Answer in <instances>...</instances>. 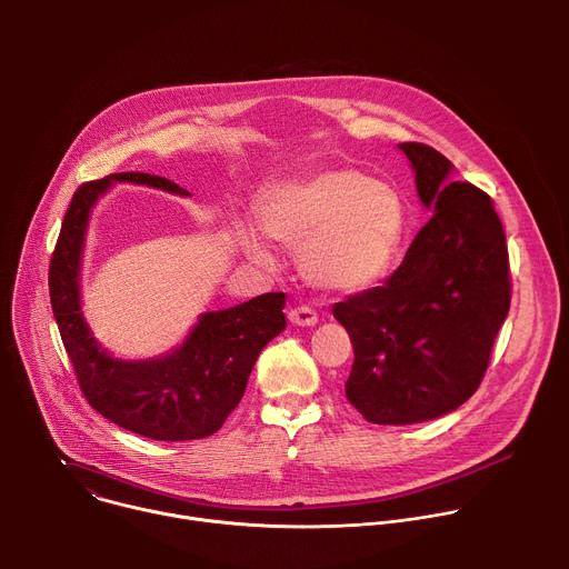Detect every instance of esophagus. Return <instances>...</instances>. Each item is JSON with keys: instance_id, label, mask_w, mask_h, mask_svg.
I'll return each mask as SVG.
<instances>
[{"instance_id": "esophagus-1", "label": "esophagus", "mask_w": 569, "mask_h": 569, "mask_svg": "<svg viewBox=\"0 0 569 569\" xmlns=\"http://www.w3.org/2000/svg\"><path fill=\"white\" fill-rule=\"evenodd\" d=\"M288 319L295 323V327H315L317 312L310 306H295L288 310Z\"/></svg>"}]
</instances>
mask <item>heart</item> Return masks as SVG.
I'll return each mask as SVG.
<instances>
[{
  "mask_svg": "<svg viewBox=\"0 0 569 569\" xmlns=\"http://www.w3.org/2000/svg\"><path fill=\"white\" fill-rule=\"evenodd\" d=\"M261 222L270 238L301 248V270L312 283L358 292L389 272L410 216L391 184L351 167H329L279 187L266 200ZM246 248L254 259L272 261L252 231Z\"/></svg>",
  "mask_w": 569,
  "mask_h": 569,
  "instance_id": "heart-1",
  "label": "heart"
}]
</instances>
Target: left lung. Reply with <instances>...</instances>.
<instances>
[{"label":"left lung","instance_id":"left-lung-1","mask_svg":"<svg viewBox=\"0 0 569 569\" xmlns=\"http://www.w3.org/2000/svg\"><path fill=\"white\" fill-rule=\"evenodd\" d=\"M398 148L435 213L382 286L333 306L353 345L347 398L378 426L430 421L466 402L511 306L507 236L491 196L450 182L452 164L432 146Z\"/></svg>","mask_w":569,"mask_h":569}]
</instances>
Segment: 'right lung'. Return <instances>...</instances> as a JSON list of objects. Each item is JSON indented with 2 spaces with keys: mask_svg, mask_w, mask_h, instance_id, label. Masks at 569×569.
Listing matches in <instances>:
<instances>
[{
  "mask_svg": "<svg viewBox=\"0 0 569 569\" xmlns=\"http://www.w3.org/2000/svg\"><path fill=\"white\" fill-rule=\"evenodd\" d=\"M112 180L189 196L167 178L134 171L76 189L51 254L49 297L78 387L99 415L134 435L157 441L211 437L246 393L261 349L286 329V295L266 292L202 315L187 342L167 358L148 362L110 358L80 315L78 268L90 209Z\"/></svg>",
  "mask_w": 569,
  "mask_h": 569,
  "instance_id": "add662e5",
  "label": "right lung"
}]
</instances>
